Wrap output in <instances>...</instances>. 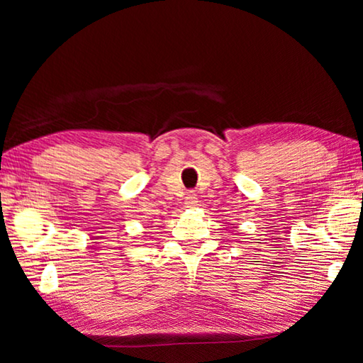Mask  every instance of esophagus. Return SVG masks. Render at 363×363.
Returning a JSON list of instances; mask_svg holds the SVG:
<instances>
[{"instance_id":"obj_1","label":"esophagus","mask_w":363,"mask_h":363,"mask_svg":"<svg viewBox=\"0 0 363 363\" xmlns=\"http://www.w3.org/2000/svg\"><path fill=\"white\" fill-rule=\"evenodd\" d=\"M196 194L194 192V190H189L187 195H186V205L190 208V206H195L196 205Z\"/></svg>"}]
</instances>
